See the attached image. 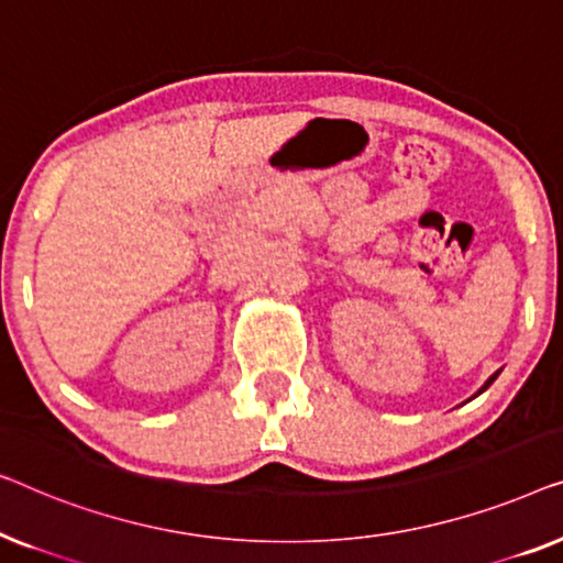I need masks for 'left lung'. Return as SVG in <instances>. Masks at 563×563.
Returning a JSON list of instances; mask_svg holds the SVG:
<instances>
[{
    "mask_svg": "<svg viewBox=\"0 0 563 563\" xmlns=\"http://www.w3.org/2000/svg\"><path fill=\"white\" fill-rule=\"evenodd\" d=\"M493 379H495V377H489V383H493ZM489 383H487V385H489ZM487 385H485V387H487Z\"/></svg>",
    "mask_w": 563,
    "mask_h": 563,
    "instance_id": "obj_1",
    "label": "left lung"
}]
</instances>
